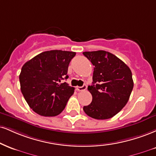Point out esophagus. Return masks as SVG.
<instances>
[{"label":"esophagus","instance_id":"1","mask_svg":"<svg viewBox=\"0 0 156 156\" xmlns=\"http://www.w3.org/2000/svg\"><path fill=\"white\" fill-rule=\"evenodd\" d=\"M86 88H87V86H86V84H84V85L82 86H76V90L77 91H84V90H86Z\"/></svg>","mask_w":156,"mask_h":156}]
</instances>
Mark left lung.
<instances>
[{"label": "left lung", "mask_w": 156, "mask_h": 156, "mask_svg": "<svg viewBox=\"0 0 156 156\" xmlns=\"http://www.w3.org/2000/svg\"><path fill=\"white\" fill-rule=\"evenodd\" d=\"M94 67L92 85L88 90L92 102L83 107L86 115L94 119L113 117L128 102L134 82L130 68L118 58L105 51L83 52Z\"/></svg>", "instance_id": "obj_1"}]
</instances>
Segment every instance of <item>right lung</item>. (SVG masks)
<instances>
[{"instance_id":"right-lung-1","label":"right lung","mask_w":156,"mask_h":156,"mask_svg":"<svg viewBox=\"0 0 156 156\" xmlns=\"http://www.w3.org/2000/svg\"><path fill=\"white\" fill-rule=\"evenodd\" d=\"M76 52L51 50L37 54L22 66L20 75L21 91L32 110L52 117L61 113L75 89L62 80Z\"/></svg>"}]
</instances>
